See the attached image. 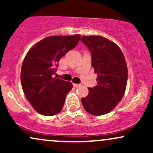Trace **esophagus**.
Returning a JSON list of instances; mask_svg holds the SVG:
<instances>
[{"label":"esophagus","instance_id":"esophagus-1","mask_svg":"<svg viewBox=\"0 0 153 153\" xmlns=\"http://www.w3.org/2000/svg\"><path fill=\"white\" fill-rule=\"evenodd\" d=\"M80 85H81V84H80V83H73V86L75 87V88L80 87Z\"/></svg>","mask_w":153,"mask_h":153}]
</instances>
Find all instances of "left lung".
Segmentation results:
<instances>
[{"mask_svg":"<svg viewBox=\"0 0 153 153\" xmlns=\"http://www.w3.org/2000/svg\"><path fill=\"white\" fill-rule=\"evenodd\" d=\"M80 40L90 50L91 65L97 74V85L88 88V95L82 99L85 110L100 116L110 112L125 92L127 66L124 54L113 42L99 36H83Z\"/></svg>","mask_w":153,"mask_h":153,"instance_id":"8db88e82","label":"left lung"}]
</instances>
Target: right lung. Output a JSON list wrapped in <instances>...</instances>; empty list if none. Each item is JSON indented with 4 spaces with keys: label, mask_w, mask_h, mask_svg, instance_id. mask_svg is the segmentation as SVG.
Wrapping results in <instances>:
<instances>
[{
    "label": "right lung",
    "mask_w": 153,
    "mask_h": 153,
    "mask_svg": "<svg viewBox=\"0 0 153 153\" xmlns=\"http://www.w3.org/2000/svg\"><path fill=\"white\" fill-rule=\"evenodd\" d=\"M80 35L43 39L26 54L21 70V82L26 99L44 116L58 114L64 106L71 82L53 78L61 57L76 47Z\"/></svg>",
    "instance_id": "obj_1"
}]
</instances>
